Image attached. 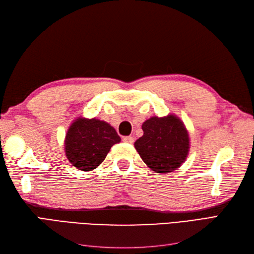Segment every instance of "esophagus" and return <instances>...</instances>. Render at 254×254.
<instances>
[{
	"label": "esophagus",
	"instance_id": "esophagus-1",
	"mask_svg": "<svg viewBox=\"0 0 254 254\" xmlns=\"http://www.w3.org/2000/svg\"><path fill=\"white\" fill-rule=\"evenodd\" d=\"M133 141H134V137L133 136H124L123 137V142H125V143H129V144H131V143H133Z\"/></svg>",
	"mask_w": 254,
	"mask_h": 254
}]
</instances>
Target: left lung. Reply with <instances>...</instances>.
<instances>
[{"label": "left lung", "mask_w": 254, "mask_h": 254, "mask_svg": "<svg viewBox=\"0 0 254 254\" xmlns=\"http://www.w3.org/2000/svg\"><path fill=\"white\" fill-rule=\"evenodd\" d=\"M144 134L134 147L150 170L160 174L176 171L186 161L190 149V137L179 118L170 114L152 117L142 125Z\"/></svg>", "instance_id": "8db88e82"}]
</instances>
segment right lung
Segmentation results:
<instances>
[{
  "instance_id": "right-lung-1",
  "label": "right lung",
  "mask_w": 254,
  "mask_h": 254,
  "mask_svg": "<svg viewBox=\"0 0 254 254\" xmlns=\"http://www.w3.org/2000/svg\"><path fill=\"white\" fill-rule=\"evenodd\" d=\"M121 137L108 123L96 119L75 120L68 128L64 149L66 158L79 171H93Z\"/></svg>"
}]
</instances>
